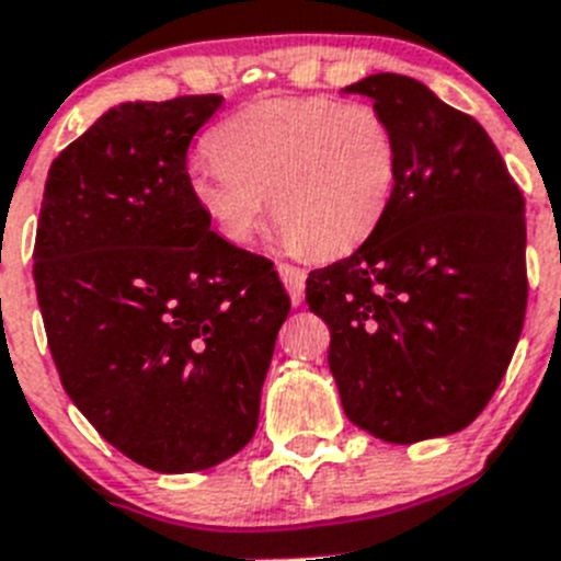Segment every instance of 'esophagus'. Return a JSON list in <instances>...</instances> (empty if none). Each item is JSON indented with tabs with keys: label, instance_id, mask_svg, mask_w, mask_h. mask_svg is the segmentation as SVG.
Segmentation results:
<instances>
[{
	"label": "esophagus",
	"instance_id": "1",
	"mask_svg": "<svg viewBox=\"0 0 561 561\" xmlns=\"http://www.w3.org/2000/svg\"><path fill=\"white\" fill-rule=\"evenodd\" d=\"M277 275L284 280L286 291H289L291 304L300 306L304 304V291H306V272L300 266H291V264H277Z\"/></svg>",
	"mask_w": 561,
	"mask_h": 561
}]
</instances>
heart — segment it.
I'll return each instance as SVG.
<instances>
[{
	"label": "heart",
	"mask_w": 561,
	"mask_h": 561,
	"mask_svg": "<svg viewBox=\"0 0 561 561\" xmlns=\"http://www.w3.org/2000/svg\"><path fill=\"white\" fill-rule=\"evenodd\" d=\"M207 146L213 160L187 168V196L232 244L255 238L272 196L286 244L345 255L374 236L399 185V137L368 103L270 98L230 114Z\"/></svg>",
	"instance_id": "heart-1"
}]
</instances>
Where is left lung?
<instances>
[{
  "label": "left lung",
  "mask_w": 561,
  "mask_h": 561,
  "mask_svg": "<svg viewBox=\"0 0 561 561\" xmlns=\"http://www.w3.org/2000/svg\"><path fill=\"white\" fill-rule=\"evenodd\" d=\"M399 137V185L374 236L306 280L331 331L342 410L388 444L469 427L525 320V202L474 117L421 81L376 72L342 89Z\"/></svg>",
  "instance_id": "obj_1"
}]
</instances>
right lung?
Returning <instances> with one entry per match:
<instances>
[{
    "label": "right lung",
    "mask_w": 561,
    "mask_h": 561,
    "mask_svg": "<svg viewBox=\"0 0 561 561\" xmlns=\"http://www.w3.org/2000/svg\"><path fill=\"white\" fill-rule=\"evenodd\" d=\"M221 95L128 101L58 153L33 252L58 376L89 424L153 472H202L250 444L289 317L266 257L213 232L185 187Z\"/></svg>",
    "instance_id": "add662e5"
}]
</instances>
